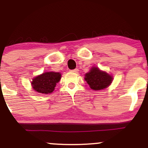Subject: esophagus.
Wrapping results in <instances>:
<instances>
[{
	"label": "esophagus",
	"mask_w": 148,
	"mask_h": 148,
	"mask_svg": "<svg viewBox=\"0 0 148 148\" xmlns=\"http://www.w3.org/2000/svg\"><path fill=\"white\" fill-rule=\"evenodd\" d=\"M71 72H74V73H77L79 72V69H72V70H70Z\"/></svg>",
	"instance_id": "esophagus-1"
}]
</instances>
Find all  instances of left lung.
<instances>
[{
  "label": "left lung",
  "instance_id": "obj_1",
  "mask_svg": "<svg viewBox=\"0 0 148 148\" xmlns=\"http://www.w3.org/2000/svg\"><path fill=\"white\" fill-rule=\"evenodd\" d=\"M85 80L91 89L100 90L109 86L113 81L112 76L97 67H92L89 72L85 74Z\"/></svg>",
  "mask_w": 148,
  "mask_h": 148
}]
</instances>
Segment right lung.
I'll return each mask as SVG.
<instances>
[{"instance_id":"right-lung-1","label":"right lung","mask_w":148,"mask_h":148,"mask_svg":"<svg viewBox=\"0 0 148 148\" xmlns=\"http://www.w3.org/2000/svg\"><path fill=\"white\" fill-rule=\"evenodd\" d=\"M60 73L47 72L33 78L31 85L35 91L47 95L54 90L56 84L60 81Z\"/></svg>"}]
</instances>
